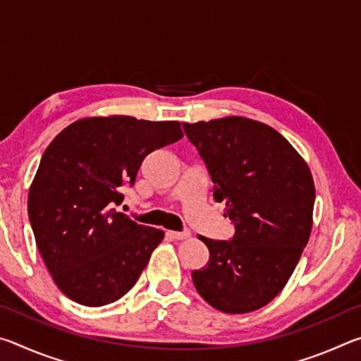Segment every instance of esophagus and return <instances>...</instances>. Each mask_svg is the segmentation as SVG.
I'll list each match as a JSON object with an SVG mask.
<instances>
[{
    "label": "esophagus",
    "instance_id": "34e87169",
    "mask_svg": "<svg viewBox=\"0 0 361 361\" xmlns=\"http://www.w3.org/2000/svg\"><path fill=\"white\" fill-rule=\"evenodd\" d=\"M170 235L173 237L176 240H186L191 237V232L189 231H183V232H176V231H170Z\"/></svg>",
    "mask_w": 361,
    "mask_h": 361
}]
</instances>
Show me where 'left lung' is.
Returning a JSON list of instances; mask_svg holds the SVG:
<instances>
[{"mask_svg":"<svg viewBox=\"0 0 361 361\" xmlns=\"http://www.w3.org/2000/svg\"><path fill=\"white\" fill-rule=\"evenodd\" d=\"M235 226L231 240L200 235L209 264L195 290L224 314L271 302L288 282L312 231L315 186L307 162L272 127L242 116L183 124Z\"/></svg>","mask_w":361,"mask_h":361,"instance_id":"8db88e82","label":"left lung"}]
</instances>
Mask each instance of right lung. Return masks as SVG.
I'll use <instances>...</instances> for the list:
<instances>
[{
  "mask_svg": "<svg viewBox=\"0 0 361 361\" xmlns=\"http://www.w3.org/2000/svg\"><path fill=\"white\" fill-rule=\"evenodd\" d=\"M183 138L178 121L84 118L59 133L28 191L36 245L59 290L89 307L114 302L137 283L164 231L116 210L143 159Z\"/></svg>",
  "mask_w": 361,
  "mask_h": 361,
  "instance_id": "obj_1",
  "label": "right lung"
}]
</instances>
